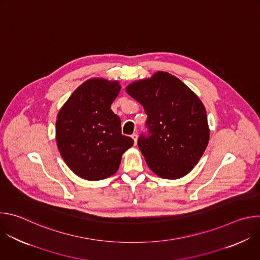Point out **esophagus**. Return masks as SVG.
Here are the masks:
<instances>
[{
  "label": "esophagus",
  "instance_id": "esophagus-1",
  "mask_svg": "<svg viewBox=\"0 0 260 260\" xmlns=\"http://www.w3.org/2000/svg\"><path fill=\"white\" fill-rule=\"evenodd\" d=\"M132 139L134 140V143H135V145L137 144V141H138V135L137 134H133L132 135Z\"/></svg>",
  "mask_w": 260,
  "mask_h": 260
}]
</instances>
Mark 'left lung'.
I'll return each mask as SVG.
<instances>
[{"label":"left lung","mask_w":260,"mask_h":260,"mask_svg":"<svg viewBox=\"0 0 260 260\" xmlns=\"http://www.w3.org/2000/svg\"><path fill=\"white\" fill-rule=\"evenodd\" d=\"M126 92L147 114L148 135L138 146L149 169L164 179L187 175L204 154L210 139L207 112L199 96L167 72L131 83Z\"/></svg>","instance_id":"8db88e82"}]
</instances>
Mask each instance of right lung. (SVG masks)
<instances>
[{"label":"right lung","mask_w":260,"mask_h":260,"mask_svg":"<svg viewBox=\"0 0 260 260\" xmlns=\"http://www.w3.org/2000/svg\"><path fill=\"white\" fill-rule=\"evenodd\" d=\"M118 81L92 78L74 91L56 117V144L67 166L82 179L98 181L114 175L134 140L121 134L120 118L111 104Z\"/></svg>","instance_id":"right-lung-1"}]
</instances>
